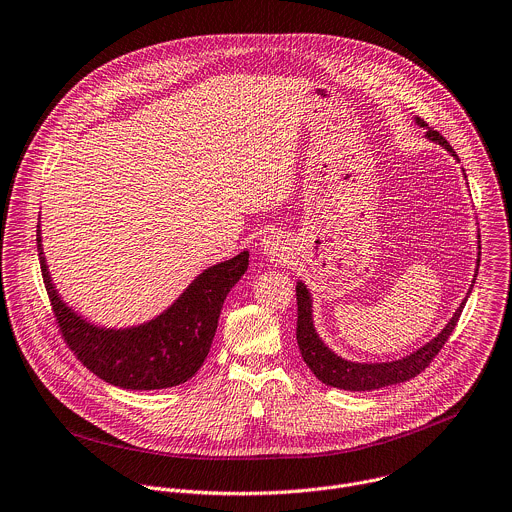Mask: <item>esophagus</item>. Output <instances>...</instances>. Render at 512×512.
<instances>
[{
    "label": "esophagus",
    "mask_w": 512,
    "mask_h": 512,
    "mask_svg": "<svg viewBox=\"0 0 512 512\" xmlns=\"http://www.w3.org/2000/svg\"><path fill=\"white\" fill-rule=\"evenodd\" d=\"M261 249L265 251V255L277 259V257L283 255V249H285V247H283V243H281V239H279L277 235H267V237L261 241Z\"/></svg>",
    "instance_id": "obj_1"
}]
</instances>
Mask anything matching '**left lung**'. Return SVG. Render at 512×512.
Masks as SVG:
<instances>
[{"instance_id": "8db88e82", "label": "left lung", "mask_w": 512, "mask_h": 512, "mask_svg": "<svg viewBox=\"0 0 512 512\" xmlns=\"http://www.w3.org/2000/svg\"><path fill=\"white\" fill-rule=\"evenodd\" d=\"M416 122L424 128L428 126L422 118H416ZM426 136L430 140L442 144L450 154L456 156L450 142L438 130L428 128ZM478 263H480V259H478ZM476 273H478V269H476ZM295 293H297L295 335H297V346H299L303 362L313 372V376L319 382H323L325 386L350 390V392H370V390H378L384 386L408 382V380L416 378L420 372H424L432 364V360L438 356V352L444 348V344L448 342V337L452 335V331L460 319V313L464 309V303H466V299H464L460 303V307L456 309L454 317L448 321V325L438 333V337H434L430 344L420 348L416 354H412L404 360H398V362H388V364H354V362H346L342 358H337L331 350H327L323 346V342L317 337V333L313 329V321H311V297H309L307 287L303 283H297Z\"/></svg>"}]
</instances>
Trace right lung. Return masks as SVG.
<instances>
[{
  "label": "right lung",
  "mask_w": 512,
  "mask_h": 512,
  "mask_svg": "<svg viewBox=\"0 0 512 512\" xmlns=\"http://www.w3.org/2000/svg\"><path fill=\"white\" fill-rule=\"evenodd\" d=\"M38 251L52 313L66 346L84 368L124 390H160L191 380L213 344L223 301L249 265V253L201 273L162 315L132 329H98L72 313L52 287Z\"/></svg>",
  "instance_id": "1"
}]
</instances>
